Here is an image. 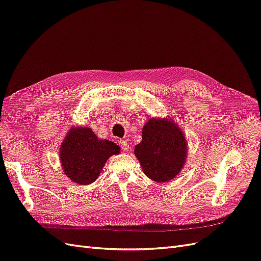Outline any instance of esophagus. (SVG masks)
<instances>
[{"label":"esophagus","mask_w":261,"mask_h":261,"mask_svg":"<svg viewBox=\"0 0 261 261\" xmlns=\"http://www.w3.org/2000/svg\"><path fill=\"white\" fill-rule=\"evenodd\" d=\"M120 146H121V148L124 150V151H127L128 150V141L126 140V139H121L120 140Z\"/></svg>","instance_id":"34e87169"}]
</instances>
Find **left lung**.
<instances>
[{"label":"left lung","mask_w":261,"mask_h":261,"mask_svg":"<svg viewBox=\"0 0 261 261\" xmlns=\"http://www.w3.org/2000/svg\"><path fill=\"white\" fill-rule=\"evenodd\" d=\"M135 155L145 174L154 181L174 178L185 163L186 140L178 126L168 118H150Z\"/></svg>","instance_id":"8db88e82"}]
</instances>
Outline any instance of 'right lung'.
I'll list each match as a JSON object with an SVG mask.
<instances>
[{
	"label": "right lung",
	"mask_w": 261,
	"mask_h": 261,
	"mask_svg": "<svg viewBox=\"0 0 261 261\" xmlns=\"http://www.w3.org/2000/svg\"><path fill=\"white\" fill-rule=\"evenodd\" d=\"M120 147L101 140L88 127H73L61 147V162L65 174L81 185L91 184L100 175L105 163Z\"/></svg>",
	"instance_id": "obj_1"
}]
</instances>
